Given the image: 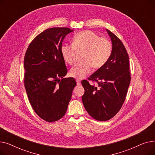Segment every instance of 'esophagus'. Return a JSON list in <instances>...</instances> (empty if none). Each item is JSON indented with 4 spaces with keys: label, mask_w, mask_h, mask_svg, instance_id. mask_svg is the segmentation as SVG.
Instances as JSON below:
<instances>
[{
    "label": "esophagus",
    "mask_w": 155,
    "mask_h": 155,
    "mask_svg": "<svg viewBox=\"0 0 155 155\" xmlns=\"http://www.w3.org/2000/svg\"><path fill=\"white\" fill-rule=\"evenodd\" d=\"M77 85H80L81 84V82L79 80H77Z\"/></svg>",
    "instance_id": "esophagus-1"
}]
</instances>
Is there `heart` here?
I'll return each instance as SVG.
<instances>
[{
  "instance_id": "1",
  "label": "heart",
  "mask_w": 155,
  "mask_h": 155,
  "mask_svg": "<svg viewBox=\"0 0 155 155\" xmlns=\"http://www.w3.org/2000/svg\"><path fill=\"white\" fill-rule=\"evenodd\" d=\"M84 50L82 60L70 71V75L75 78H84L90 72L92 67L100 68L107 63L112 53L110 41L95 32L85 30L78 32L73 38L72 45L64 44L61 47V53L64 61L72 64L75 62L77 51Z\"/></svg>"
}]
</instances>
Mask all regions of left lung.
I'll list each match as a JSON object with an SVG mask.
<instances>
[{
	"label": "left lung",
	"instance_id": "obj_1",
	"mask_svg": "<svg viewBox=\"0 0 155 155\" xmlns=\"http://www.w3.org/2000/svg\"><path fill=\"white\" fill-rule=\"evenodd\" d=\"M112 43L110 57L103 67L82 81L85 93L82 99L91 117L100 120H108L116 115L126 99L131 82L129 56L120 39L107 29ZM88 80L97 86L91 85Z\"/></svg>",
	"mask_w": 155,
	"mask_h": 155
}]
</instances>
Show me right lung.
Segmentation results:
<instances>
[{"label":"right lung","instance_id":"add662e5","mask_svg":"<svg viewBox=\"0 0 155 155\" xmlns=\"http://www.w3.org/2000/svg\"><path fill=\"white\" fill-rule=\"evenodd\" d=\"M73 30L51 28L41 32L29 44L24 56V78L28 99L36 114L49 123L66 113L73 89V78L67 73L61 53L63 40Z\"/></svg>","mask_w":155,"mask_h":155}]
</instances>
